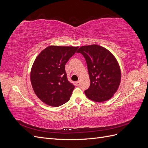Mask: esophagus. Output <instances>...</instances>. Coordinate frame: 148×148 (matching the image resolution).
I'll list each match as a JSON object with an SVG mask.
<instances>
[{
    "instance_id": "esophagus-1",
    "label": "esophagus",
    "mask_w": 148,
    "mask_h": 148,
    "mask_svg": "<svg viewBox=\"0 0 148 148\" xmlns=\"http://www.w3.org/2000/svg\"><path fill=\"white\" fill-rule=\"evenodd\" d=\"M79 84H80V82L79 81H77V82H76V85H77V86H79Z\"/></svg>"
}]
</instances>
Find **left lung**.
<instances>
[{
  "instance_id": "1",
  "label": "left lung",
  "mask_w": 148,
  "mask_h": 148,
  "mask_svg": "<svg viewBox=\"0 0 148 148\" xmlns=\"http://www.w3.org/2000/svg\"><path fill=\"white\" fill-rule=\"evenodd\" d=\"M84 57L90 86L84 91L89 99L103 102L113 96L119 86L120 69L114 56L107 49L95 45L80 47L77 51Z\"/></svg>"
}]
</instances>
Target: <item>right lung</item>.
Returning <instances> with one entry per match:
<instances>
[{"mask_svg": "<svg viewBox=\"0 0 148 148\" xmlns=\"http://www.w3.org/2000/svg\"><path fill=\"white\" fill-rule=\"evenodd\" d=\"M78 48L49 46L35 59L31 83L36 95L45 104L59 107L69 101L75 86L67 79L65 65Z\"/></svg>", "mask_w": 148, "mask_h": 148, "instance_id": "obj_1", "label": "right lung"}]
</instances>
